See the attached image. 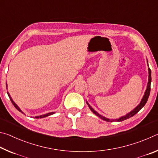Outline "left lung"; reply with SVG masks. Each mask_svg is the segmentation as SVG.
I'll return each instance as SVG.
<instances>
[{
  "instance_id": "obj_1",
  "label": "left lung",
  "mask_w": 158,
  "mask_h": 158,
  "mask_svg": "<svg viewBox=\"0 0 158 158\" xmlns=\"http://www.w3.org/2000/svg\"><path fill=\"white\" fill-rule=\"evenodd\" d=\"M148 74H149V75H148V85H147V89H146V92H145V94H144V95H143V98H142V100H141V102H140V104L137 107H136L135 109H134V110H132V111L130 112V113H129V114H127V115H125V116H123V117H121V118H118V119H116L115 120V121H125V120H126V119H127V118H130V117H132L133 116H135V115L137 113V112H139V111L140 110V109L142 108V107H143L144 106V105H146V102H147V100H148V97H149V95H150V91H151V69H150L149 68H148ZM87 105H88V106H89V108H90V110H91L92 111H93V114H95V115H97V116H98V117H100L101 119H102V120H104V121H107V122H109V121H114V120H110V119H108V118H105V117H103L102 116V115H100L99 114L98 112H96L94 109H93L91 106H90L89 105V103L87 102Z\"/></svg>"
}]
</instances>
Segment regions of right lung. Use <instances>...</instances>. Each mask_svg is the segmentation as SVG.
<instances>
[{
    "label": "right lung",
    "mask_w": 158,
    "mask_h": 158,
    "mask_svg": "<svg viewBox=\"0 0 158 158\" xmlns=\"http://www.w3.org/2000/svg\"><path fill=\"white\" fill-rule=\"evenodd\" d=\"M7 95H9V98H10V100H11V102H12V105L15 106V107L17 109L18 111H19L20 112H21V113H22V111H21V109L18 107V106L16 105V104L14 102V101L12 100V99L11 98V97H10V95H9V93H7ZM54 114V112H51V113H48V114H44V115H42V116H36L35 118H44V117H47V116H50V115H52V114Z\"/></svg>",
    "instance_id": "add662e5"
}]
</instances>
